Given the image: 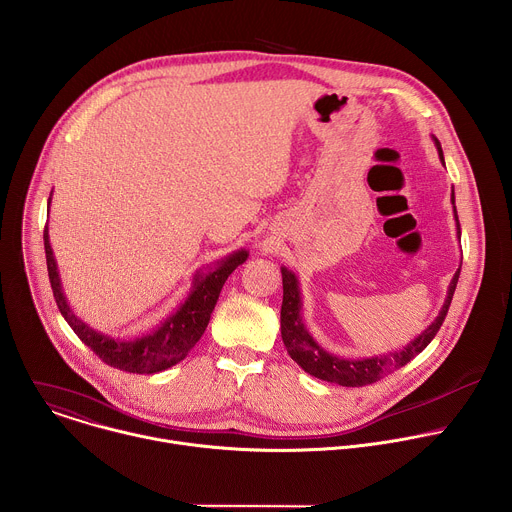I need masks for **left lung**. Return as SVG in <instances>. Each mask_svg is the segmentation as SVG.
<instances>
[{"instance_id":"8db88e82","label":"left lung","mask_w":512,"mask_h":512,"mask_svg":"<svg viewBox=\"0 0 512 512\" xmlns=\"http://www.w3.org/2000/svg\"><path fill=\"white\" fill-rule=\"evenodd\" d=\"M432 139H434V145L438 149L440 161L444 163V153H442L440 141L436 137H432ZM452 206H454V189H452ZM454 218H456V234H458V240H460V222H458L456 206H454ZM280 272H282L280 333H282V341H284V347H286L288 355L306 373H311V375H315L323 381L339 383L343 387H361V385L375 383L377 379H381L387 373L407 365L418 353H422L430 345V341L436 337V333L440 331V327H442V323L448 315L458 278H460V268H458L450 286H448V294H446V300L442 304L438 317L432 321V325L426 331H422V335H418L414 341L407 343L403 349L383 353V355H375V357L345 359V357H337V355L329 353L327 349H323L317 343V339L309 333V329H306V325L302 321V296H300L298 278L286 266H280Z\"/></svg>"}]
</instances>
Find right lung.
Here are the masks:
<instances>
[{
  "mask_svg": "<svg viewBox=\"0 0 512 512\" xmlns=\"http://www.w3.org/2000/svg\"><path fill=\"white\" fill-rule=\"evenodd\" d=\"M50 201H52V193L48 199V212H50ZM44 250H46L48 276H50L56 304L66 323L78 335V339L86 347H90L107 365L117 367L121 371H129V373H141V375L165 371L175 363H179L181 359H185V355L201 339L203 331H206L228 276L248 260V250L242 248L214 262L210 270H197L187 298L177 306L175 313H171L153 331H147L143 335L129 337V339H119V337L94 331L90 325L78 319L70 309L66 294L62 290L58 264L50 246L48 226L44 228Z\"/></svg>",
  "mask_w": 512,
  "mask_h": 512,
  "instance_id": "add662e5",
  "label": "right lung"
}]
</instances>
